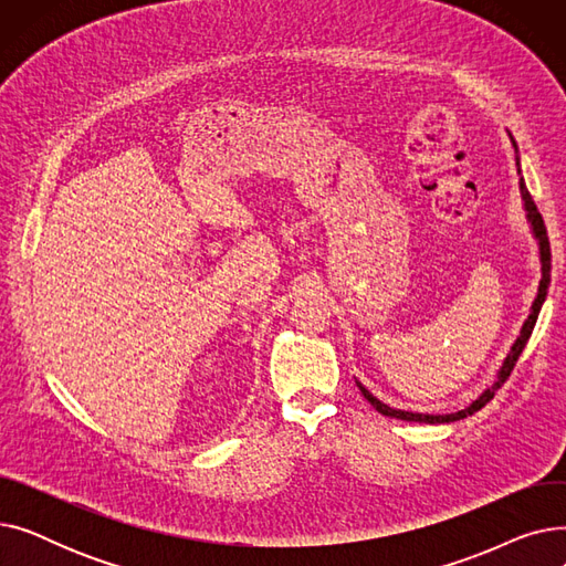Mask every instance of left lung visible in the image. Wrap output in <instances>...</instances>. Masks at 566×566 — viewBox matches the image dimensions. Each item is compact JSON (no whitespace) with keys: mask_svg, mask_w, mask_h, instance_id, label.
<instances>
[{"mask_svg":"<svg viewBox=\"0 0 566 566\" xmlns=\"http://www.w3.org/2000/svg\"><path fill=\"white\" fill-rule=\"evenodd\" d=\"M510 137H512V135H510ZM512 144H514V148H516L514 137H512ZM516 154H518V148H516ZM516 169H518V174H521L518 156H516ZM518 188H521L523 208H525V216H527V222H530L532 235L537 238V245H539L542 280H539V289H537V298H534V303H532V307H530V316L525 318L523 328H521V335L516 337L514 346L510 348L507 358H504V363H502V367H500V371H497V376H495L493 385H489V388H486L478 399H474L470 406H465L463 410L448 412V415H429V412H410V410H397V408H390L388 403H382L380 399H376V397L365 388V385H363L360 380H355V382H358V388H360L363 397H365V399H367V401H369V403H371L380 415H385V418H397V420H406V422H422V424H444V422H457V420L468 418V415H472V412H478L480 408H484V406L493 399V395L502 388V382L510 378V374H512V369H514V365H516V360H518V355L523 353V348H525V344H527V339H530V335H532V331H534V323H537V316H539V312H542V305H544V301H546V293H548V284H551V243H548L546 224H544V220H542V213L537 211V203L532 201V195H530V192H527V188H525L523 176H521V181H518Z\"/></svg>","mask_w":566,"mask_h":566,"instance_id":"8db88e82","label":"left lung"}]
</instances>
